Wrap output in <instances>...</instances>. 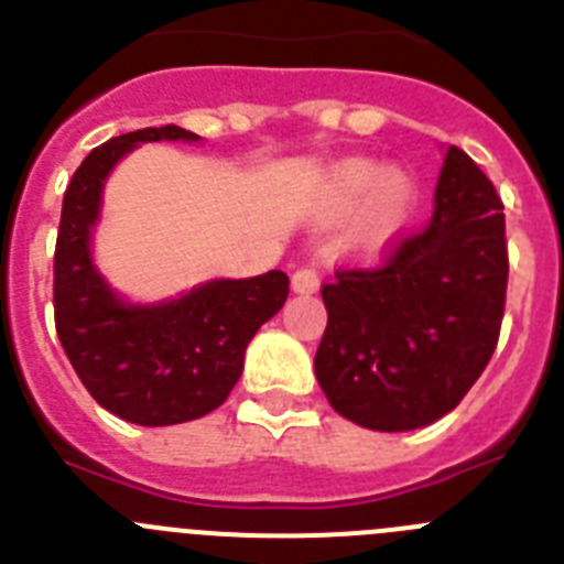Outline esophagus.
Listing matches in <instances>:
<instances>
[{
	"label": "esophagus",
	"mask_w": 564,
	"mask_h": 564,
	"mask_svg": "<svg viewBox=\"0 0 564 564\" xmlns=\"http://www.w3.org/2000/svg\"><path fill=\"white\" fill-rule=\"evenodd\" d=\"M293 293H316L318 291V273L313 268H299L291 276Z\"/></svg>",
	"instance_id": "obj_1"
}]
</instances>
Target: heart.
I'll use <instances>...</instances> for the list:
<instances>
[{
  "label": "heart",
  "instance_id": "1",
  "mask_svg": "<svg viewBox=\"0 0 564 564\" xmlns=\"http://www.w3.org/2000/svg\"><path fill=\"white\" fill-rule=\"evenodd\" d=\"M325 212L333 217L358 208L350 246L358 257L376 259L390 251L415 220L421 181L403 166H387L376 158H344L325 174Z\"/></svg>",
  "mask_w": 564,
  "mask_h": 564
}]
</instances>
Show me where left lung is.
<instances>
[{
    "label": "left lung",
    "instance_id": "8db88e82",
    "mask_svg": "<svg viewBox=\"0 0 564 564\" xmlns=\"http://www.w3.org/2000/svg\"><path fill=\"white\" fill-rule=\"evenodd\" d=\"M506 214L495 186L449 147L432 223L378 271L322 288L327 330L316 381L364 430L412 432L463 401L486 370L506 307Z\"/></svg>",
    "mask_w": 564,
    "mask_h": 564
}]
</instances>
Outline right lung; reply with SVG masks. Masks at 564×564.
I'll use <instances>...</instances> for the list:
<instances>
[{
  "label": "right lung",
  "mask_w": 564,
  "mask_h": 564,
  "mask_svg": "<svg viewBox=\"0 0 564 564\" xmlns=\"http://www.w3.org/2000/svg\"><path fill=\"white\" fill-rule=\"evenodd\" d=\"M197 143L200 134L147 127L84 158L64 194L53 262L56 330L73 370L104 410L138 426H172L217 410L242 376L246 350L282 311L288 276L208 279L161 302H132L93 257L109 174L141 143Z\"/></svg>",
  "instance_id": "obj_1"
}]
</instances>
